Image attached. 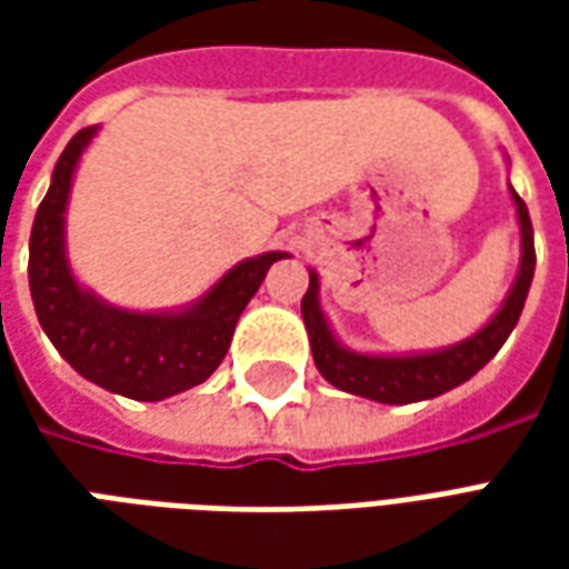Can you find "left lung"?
<instances>
[{"label":"left lung","mask_w":569,"mask_h":569,"mask_svg":"<svg viewBox=\"0 0 569 569\" xmlns=\"http://www.w3.org/2000/svg\"><path fill=\"white\" fill-rule=\"evenodd\" d=\"M515 212L521 224V268L515 277V286L502 301V308L490 317V322L466 338L460 345L445 347L436 353H420V357H369V353H353L335 341L329 322L320 310V277L310 271V286L301 298V317L310 335V353L326 381L345 390V393L366 396L383 406H408L420 399H432L469 381L478 369H485L497 350L506 345L512 335L515 322L525 310V298L530 292L533 268H537V252H533V224L527 203L512 188Z\"/></svg>","instance_id":"left-lung-1"}]
</instances>
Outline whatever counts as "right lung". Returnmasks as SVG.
Returning <instances> with one entry per match:
<instances>
[{"mask_svg":"<svg viewBox=\"0 0 569 569\" xmlns=\"http://www.w3.org/2000/svg\"><path fill=\"white\" fill-rule=\"evenodd\" d=\"M97 128L79 130L60 154L30 234V292L44 335L81 378L109 393L158 402L198 387L219 369L231 335L264 273L286 252L234 264L198 305L179 313H133L76 283L63 243L72 173Z\"/></svg>","mask_w":569,"mask_h":569,"instance_id":"1","label":"right lung"}]
</instances>
